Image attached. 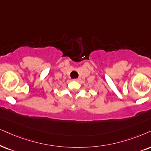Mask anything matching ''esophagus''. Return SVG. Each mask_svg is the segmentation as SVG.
Listing matches in <instances>:
<instances>
[{
	"label": "esophagus",
	"instance_id": "1",
	"mask_svg": "<svg viewBox=\"0 0 151 151\" xmlns=\"http://www.w3.org/2000/svg\"><path fill=\"white\" fill-rule=\"evenodd\" d=\"M74 80H75V81H79L80 80H81V79H80V78H77V79H75Z\"/></svg>",
	"mask_w": 151,
	"mask_h": 151
}]
</instances>
